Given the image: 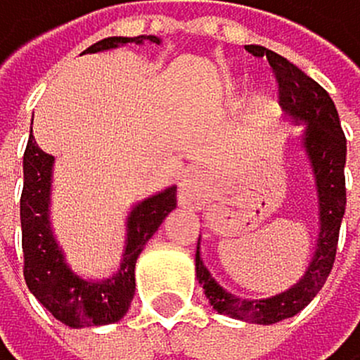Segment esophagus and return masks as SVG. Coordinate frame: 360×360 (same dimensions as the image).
Segmentation results:
<instances>
[{
    "mask_svg": "<svg viewBox=\"0 0 360 360\" xmlns=\"http://www.w3.org/2000/svg\"><path fill=\"white\" fill-rule=\"evenodd\" d=\"M207 198H210L207 176H205L200 169L186 172L181 176V181H179V200H181V205H193V207H198V205H202Z\"/></svg>",
    "mask_w": 360,
    "mask_h": 360,
    "instance_id": "esophagus-1",
    "label": "esophagus"
}]
</instances>
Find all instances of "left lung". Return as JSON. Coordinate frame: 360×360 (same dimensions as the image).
<instances>
[{
  "label": "left lung",
  "instance_id": "obj_1",
  "mask_svg": "<svg viewBox=\"0 0 360 360\" xmlns=\"http://www.w3.org/2000/svg\"><path fill=\"white\" fill-rule=\"evenodd\" d=\"M252 56H266L278 79L281 108L290 122L302 124L304 131L300 146L311 165L316 198H319V238H316L311 259L302 278L290 285L285 292H278L266 300H243L231 295L212 278L200 255V238L195 250V276L207 295L212 309L226 314L231 319L271 326L300 314L309 302L319 295L323 283L328 281L338 252L340 224L347 207L345 188V162H347V139L342 131L338 108L330 94L295 63L283 58L281 53L269 51L264 46H250Z\"/></svg>",
  "mask_w": 360,
  "mask_h": 360
}]
</instances>
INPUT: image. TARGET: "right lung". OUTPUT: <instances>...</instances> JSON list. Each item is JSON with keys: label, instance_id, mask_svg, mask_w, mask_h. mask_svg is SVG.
<instances>
[{"label": "right lung", "instance_id": "right-lung-1", "mask_svg": "<svg viewBox=\"0 0 360 360\" xmlns=\"http://www.w3.org/2000/svg\"><path fill=\"white\" fill-rule=\"evenodd\" d=\"M160 44L155 34L139 37H105L91 44L84 53L110 51L124 44ZM51 184L53 155H49L30 136L22 155V195H20V229L22 257H25V283L41 307L56 321L70 328L108 326L124 319L136 290L134 269L136 259L160 229L165 217L176 207V186H167L155 195L143 198L127 214V236L122 262L108 278L91 281L75 274L65 259L60 243L51 226Z\"/></svg>", "mask_w": 360, "mask_h": 360}]
</instances>
